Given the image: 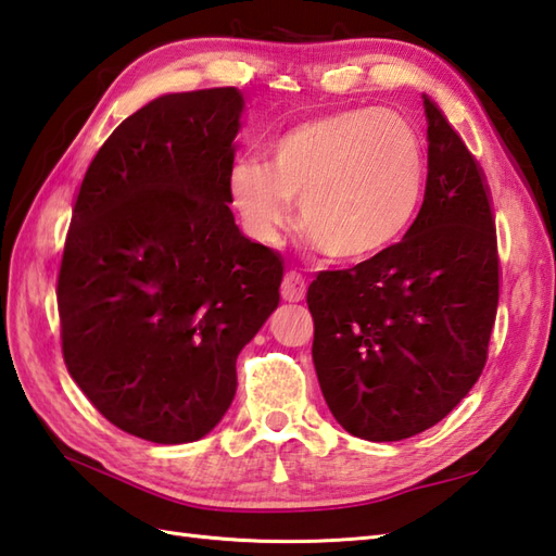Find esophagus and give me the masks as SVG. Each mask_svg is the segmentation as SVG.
<instances>
[{"instance_id":"34e87169","label":"esophagus","mask_w":556,"mask_h":556,"mask_svg":"<svg viewBox=\"0 0 556 556\" xmlns=\"http://www.w3.org/2000/svg\"><path fill=\"white\" fill-rule=\"evenodd\" d=\"M305 289H308V285H305L303 275H299V271H287L285 281H281V299L289 303H299L305 299Z\"/></svg>"}]
</instances>
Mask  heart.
Instances as JSON below:
<instances>
[{"label": "heart", "instance_id": "1", "mask_svg": "<svg viewBox=\"0 0 556 556\" xmlns=\"http://www.w3.org/2000/svg\"><path fill=\"white\" fill-rule=\"evenodd\" d=\"M428 179L425 146L404 116L356 108L313 116L271 140L267 164L239 160L231 205L257 243H277L293 222L334 260H370L404 239Z\"/></svg>", "mask_w": 556, "mask_h": 556}]
</instances>
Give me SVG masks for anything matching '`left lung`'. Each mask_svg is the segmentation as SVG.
Returning <instances> with one entry per match:
<instances>
[{
	"label": "left lung",
	"mask_w": 556,
	"mask_h": 556,
	"mask_svg": "<svg viewBox=\"0 0 556 556\" xmlns=\"http://www.w3.org/2000/svg\"><path fill=\"white\" fill-rule=\"evenodd\" d=\"M428 116V184L404 239L308 289L313 363L337 422L399 442L448 416L485 368L500 257L485 174L444 112Z\"/></svg>",
	"instance_id": "left-lung-1"
}]
</instances>
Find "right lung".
<instances>
[{
    "instance_id": "add662e5",
    "label": "right lung",
    "mask_w": 556,
    "mask_h": 556,
    "mask_svg": "<svg viewBox=\"0 0 556 556\" xmlns=\"http://www.w3.org/2000/svg\"><path fill=\"white\" fill-rule=\"evenodd\" d=\"M243 110L236 88L148 102L104 140L71 212L56 279L64 363L140 440L215 430L236 358L279 305L285 263L229 210Z\"/></svg>"
}]
</instances>
